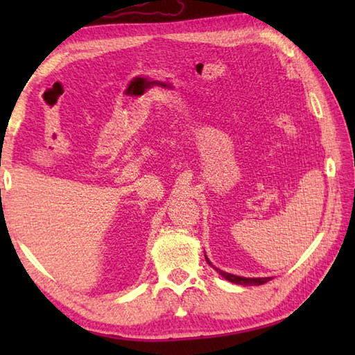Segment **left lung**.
Listing matches in <instances>:
<instances>
[{
  "label": "left lung",
  "mask_w": 355,
  "mask_h": 355,
  "mask_svg": "<svg viewBox=\"0 0 355 355\" xmlns=\"http://www.w3.org/2000/svg\"><path fill=\"white\" fill-rule=\"evenodd\" d=\"M205 258H206L209 266L214 267V268L218 271V273H220V275L225 279V281H229V282L238 284V285H262V284H266V282L271 281V277H244V276H236V275H232V273H225V271H223V270H220V268H216V267L214 266V263L209 261L206 253H205Z\"/></svg>",
  "instance_id": "8db88e82"
}]
</instances>
